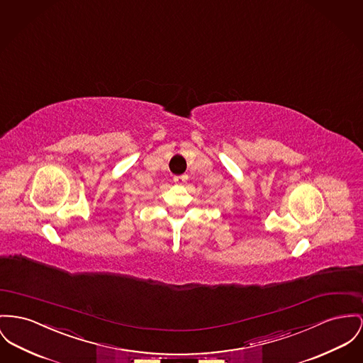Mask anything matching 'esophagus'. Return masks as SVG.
<instances>
[{
  "label": "esophagus",
  "instance_id": "34e87169",
  "mask_svg": "<svg viewBox=\"0 0 363 363\" xmlns=\"http://www.w3.org/2000/svg\"><path fill=\"white\" fill-rule=\"evenodd\" d=\"M187 179H189L187 174H182V176H174V177H173V182H174L176 184H183L184 182H187Z\"/></svg>",
  "mask_w": 363,
  "mask_h": 363
}]
</instances>
